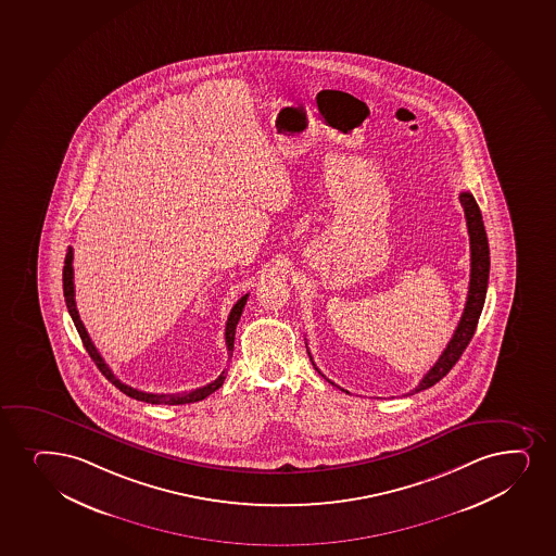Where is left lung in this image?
Masks as SVG:
<instances>
[{"label":"left lung","mask_w":556,"mask_h":556,"mask_svg":"<svg viewBox=\"0 0 556 556\" xmlns=\"http://www.w3.org/2000/svg\"><path fill=\"white\" fill-rule=\"evenodd\" d=\"M459 203L464 206L467 230H469V294H467V301H465L462 320L457 324L451 342L444 348V352L441 353L438 363L431 366L425 378L420 379V383L415 387V391L407 392V394L425 391L428 387L435 386L439 379H443L446 374L451 372L452 366L456 365L457 359L462 357V353L465 352V348H467L470 339H472V334L477 331L478 318L482 314L483 301H485V292H488V279H490V245H488V235H485V229H483L482 214H480L475 197L470 195L469 191H464V193H459ZM311 361H313V357H311Z\"/></svg>","instance_id":"obj_1"}]
</instances>
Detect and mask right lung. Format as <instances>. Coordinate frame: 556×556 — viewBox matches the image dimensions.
<instances>
[{
	"instance_id": "obj_1",
	"label": "right lung",
	"mask_w": 556,
	"mask_h": 556,
	"mask_svg": "<svg viewBox=\"0 0 556 556\" xmlns=\"http://www.w3.org/2000/svg\"><path fill=\"white\" fill-rule=\"evenodd\" d=\"M73 258V248H68L65 256V268H63V294H65L66 308H68V314H71V318H73L74 326H76V329H78L79 339H81V342H84V346H86L87 353L91 355V359L94 361V365L99 366L100 372L104 374L105 378L110 379L113 386L117 387L118 391L125 392L126 396H130V399L147 402V404L180 405L193 404V402L204 400L206 396H210L212 392L217 391V389L223 386L227 370H223V372L219 374V378L214 379V381L208 383V386L199 387V389H193V391L178 392V394H152V392L138 391V389H134V387L130 386H125L121 379L115 378V374L112 372V368L105 365V361L102 359V355H100L99 350H97L94 344H92L91 337H89V333H87L84 321L79 320L78 308H76V300H74ZM248 298L249 294H245L243 298H240V300L236 301L235 307H232V311H230L229 320H227V327H225V344H227V352H229V357L232 355V350H235L236 326H238V321H240V316H242L243 307H245V303H248Z\"/></svg>"
}]
</instances>
